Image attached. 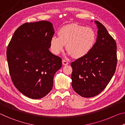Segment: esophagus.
<instances>
[{"label": "esophagus", "mask_w": 125, "mask_h": 125, "mask_svg": "<svg viewBox=\"0 0 125 125\" xmlns=\"http://www.w3.org/2000/svg\"><path fill=\"white\" fill-rule=\"evenodd\" d=\"M62 64L63 65H66L67 64H68V61H67L66 60H63L62 61Z\"/></svg>", "instance_id": "34e87169"}]
</instances>
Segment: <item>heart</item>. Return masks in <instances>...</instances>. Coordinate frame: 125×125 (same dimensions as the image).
Listing matches in <instances>:
<instances>
[{
  "instance_id": "heart-1",
  "label": "heart",
  "mask_w": 125,
  "mask_h": 125,
  "mask_svg": "<svg viewBox=\"0 0 125 125\" xmlns=\"http://www.w3.org/2000/svg\"><path fill=\"white\" fill-rule=\"evenodd\" d=\"M95 40V33L92 28L71 24L59 30L58 37L53 36L50 40V47L54 54L58 55L63 51L66 45L68 53L74 58H81L90 51Z\"/></svg>"
}]
</instances>
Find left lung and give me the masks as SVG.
<instances>
[{"mask_svg": "<svg viewBox=\"0 0 125 125\" xmlns=\"http://www.w3.org/2000/svg\"><path fill=\"white\" fill-rule=\"evenodd\" d=\"M95 22L98 29L96 42L87 54L71 64L73 89L84 98L100 94L111 80L117 65L115 40L102 24Z\"/></svg>", "mask_w": 125, "mask_h": 125, "instance_id": "1", "label": "left lung"}]
</instances>
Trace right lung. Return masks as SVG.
Listing matches in <instances>:
<instances>
[{
  "label": "right lung",
  "mask_w": 125,
  "mask_h": 125,
  "mask_svg": "<svg viewBox=\"0 0 125 125\" xmlns=\"http://www.w3.org/2000/svg\"><path fill=\"white\" fill-rule=\"evenodd\" d=\"M54 31L51 22H26L15 31L7 47L9 73L14 85L28 98L39 99L52 90L62 59L49 51Z\"/></svg>",
  "instance_id": "add662e5"
}]
</instances>
